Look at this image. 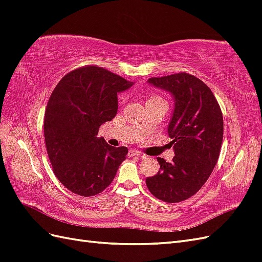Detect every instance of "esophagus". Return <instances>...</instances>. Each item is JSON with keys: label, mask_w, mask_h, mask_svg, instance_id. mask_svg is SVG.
I'll return each instance as SVG.
<instances>
[{"label": "esophagus", "mask_w": 262, "mask_h": 262, "mask_svg": "<svg viewBox=\"0 0 262 262\" xmlns=\"http://www.w3.org/2000/svg\"><path fill=\"white\" fill-rule=\"evenodd\" d=\"M129 156H130V157H132V156H138V157H141V158H145V155H144L143 153L139 152V150H134V149L130 150V152H129Z\"/></svg>", "instance_id": "obj_1"}]
</instances>
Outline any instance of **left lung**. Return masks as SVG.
I'll return each instance as SVG.
<instances>
[{
    "label": "left lung",
    "instance_id": "left-lung-1",
    "mask_svg": "<svg viewBox=\"0 0 262 262\" xmlns=\"http://www.w3.org/2000/svg\"><path fill=\"white\" fill-rule=\"evenodd\" d=\"M147 82L173 98L168 136L175 156L170 163L157 157L160 170L146 178V186L162 201H184L199 191L215 167L223 141V115L211 90L191 74L181 72Z\"/></svg>",
    "mask_w": 262,
    "mask_h": 262
}]
</instances>
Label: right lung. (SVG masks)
Masks as SVG:
<instances>
[{"mask_svg": "<svg viewBox=\"0 0 262 262\" xmlns=\"http://www.w3.org/2000/svg\"><path fill=\"white\" fill-rule=\"evenodd\" d=\"M133 84L87 66L68 73L55 86L45 113V141L54 175L70 191L92 196L112 184L128 148L110 146L97 134L117 115V94Z\"/></svg>", "mask_w": 262, "mask_h": 262, "instance_id": "add662e5", "label": "right lung"}]
</instances>
